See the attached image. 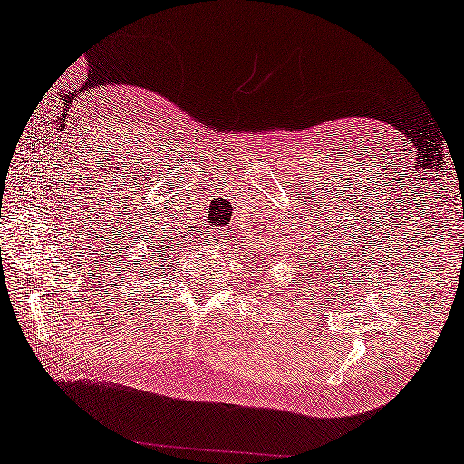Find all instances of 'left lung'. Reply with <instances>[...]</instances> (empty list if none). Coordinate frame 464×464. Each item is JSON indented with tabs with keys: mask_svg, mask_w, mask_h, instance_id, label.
Masks as SVG:
<instances>
[{
	"mask_svg": "<svg viewBox=\"0 0 464 464\" xmlns=\"http://www.w3.org/2000/svg\"><path fill=\"white\" fill-rule=\"evenodd\" d=\"M259 272H266V269H261V267H256V274H259Z\"/></svg>",
	"mask_w": 464,
	"mask_h": 464,
	"instance_id": "left-lung-1",
	"label": "left lung"
}]
</instances>
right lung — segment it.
I'll list each match as a JSON object with an SVG mask.
<instances>
[{
    "mask_svg": "<svg viewBox=\"0 0 464 464\" xmlns=\"http://www.w3.org/2000/svg\"><path fill=\"white\" fill-rule=\"evenodd\" d=\"M174 222H166V219H155V227H147V251H145V259H140V263H132V267H126V288L132 286L137 288L134 292H139V288H151L153 284H158L161 277V267H160V256L166 255L168 251L176 248V227H172ZM151 292V290H149Z\"/></svg>",
    "mask_w": 464,
    "mask_h": 464,
    "instance_id": "right-lung-1",
    "label": "right lung"
}]
</instances>
